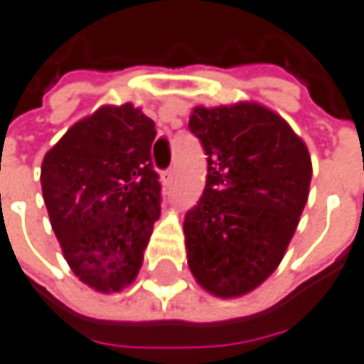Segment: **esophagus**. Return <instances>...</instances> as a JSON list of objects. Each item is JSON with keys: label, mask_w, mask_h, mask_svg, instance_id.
I'll list each match as a JSON object with an SVG mask.
<instances>
[{"label": "esophagus", "mask_w": 364, "mask_h": 364, "mask_svg": "<svg viewBox=\"0 0 364 364\" xmlns=\"http://www.w3.org/2000/svg\"><path fill=\"white\" fill-rule=\"evenodd\" d=\"M173 178H176V168H170V170H166V172L161 173V180H164V184H172Z\"/></svg>", "instance_id": "obj_1"}]
</instances>
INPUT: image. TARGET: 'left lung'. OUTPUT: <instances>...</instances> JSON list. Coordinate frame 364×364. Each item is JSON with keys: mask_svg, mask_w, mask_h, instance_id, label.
Listing matches in <instances>:
<instances>
[{"mask_svg": "<svg viewBox=\"0 0 364 364\" xmlns=\"http://www.w3.org/2000/svg\"><path fill=\"white\" fill-rule=\"evenodd\" d=\"M207 184L184 217L188 266L203 289L240 297L281 264L307 203L311 157L272 110L254 102L192 110Z\"/></svg>", "mask_w": 364, "mask_h": 364, "instance_id": "1", "label": "left lung"}]
</instances>
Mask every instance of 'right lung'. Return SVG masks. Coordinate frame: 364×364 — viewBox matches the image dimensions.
Returning <instances> with one entry per match:
<instances>
[{"label": "right lung", "mask_w": 364, "mask_h": 364, "mask_svg": "<svg viewBox=\"0 0 364 364\" xmlns=\"http://www.w3.org/2000/svg\"><path fill=\"white\" fill-rule=\"evenodd\" d=\"M155 122L133 104L102 106L45 155L43 198L75 277L100 293L135 281L161 213Z\"/></svg>", "instance_id": "obj_1"}]
</instances>
